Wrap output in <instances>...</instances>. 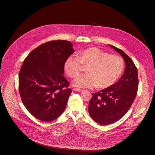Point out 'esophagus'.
<instances>
[{"label": "esophagus", "mask_w": 155, "mask_h": 155, "mask_svg": "<svg viewBox=\"0 0 155 155\" xmlns=\"http://www.w3.org/2000/svg\"><path fill=\"white\" fill-rule=\"evenodd\" d=\"M73 90L75 91H76V92H78L82 91V90L81 89L77 88H73Z\"/></svg>", "instance_id": "esophagus-1"}]
</instances>
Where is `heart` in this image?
<instances>
[{
  "mask_svg": "<svg viewBox=\"0 0 155 155\" xmlns=\"http://www.w3.org/2000/svg\"><path fill=\"white\" fill-rule=\"evenodd\" d=\"M82 65L87 66L88 73L81 75L74 80L73 85L79 88H108L118 80L124 69L121 58L97 48L82 51L78 57L70 56L65 62L64 69L68 76L74 78L80 74Z\"/></svg>",
  "mask_w": 155,
  "mask_h": 155,
  "instance_id": "obj_1",
  "label": "heart"
}]
</instances>
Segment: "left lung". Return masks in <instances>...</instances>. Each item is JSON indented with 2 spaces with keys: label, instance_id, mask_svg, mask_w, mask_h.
I'll use <instances>...</instances> for the list:
<instances>
[{
  "label": "left lung",
  "instance_id": "8db88e82",
  "mask_svg": "<svg viewBox=\"0 0 155 155\" xmlns=\"http://www.w3.org/2000/svg\"><path fill=\"white\" fill-rule=\"evenodd\" d=\"M109 45L123 58L125 68L116 83L94 93L89 101V116L102 125L113 124L125 115L133 104L138 88V70L133 60L122 50Z\"/></svg>",
  "mask_w": 155,
  "mask_h": 155
}]
</instances>
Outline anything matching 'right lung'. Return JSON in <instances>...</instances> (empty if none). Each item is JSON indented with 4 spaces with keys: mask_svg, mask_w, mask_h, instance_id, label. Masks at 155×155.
I'll use <instances>...</instances> for the list:
<instances>
[{
    "mask_svg": "<svg viewBox=\"0 0 155 155\" xmlns=\"http://www.w3.org/2000/svg\"><path fill=\"white\" fill-rule=\"evenodd\" d=\"M74 52L70 41H51L39 45L24 60L18 76L20 95L37 119L51 121L65 110L72 91L63 76L64 67Z\"/></svg>",
    "mask_w": 155,
    "mask_h": 155,
    "instance_id": "obj_1",
    "label": "right lung"
}]
</instances>
